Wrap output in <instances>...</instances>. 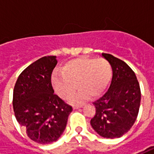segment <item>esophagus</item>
<instances>
[{
  "label": "esophagus",
  "mask_w": 154,
  "mask_h": 154,
  "mask_svg": "<svg viewBox=\"0 0 154 154\" xmlns=\"http://www.w3.org/2000/svg\"><path fill=\"white\" fill-rule=\"evenodd\" d=\"M82 106H83V105H76V106H73V109L76 110V109H78V108H81Z\"/></svg>",
  "instance_id": "obj_1"
}]
</instances>
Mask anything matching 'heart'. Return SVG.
<instances>
[{
    "label": "heart",
    "mask_w": 154,
    "mask_h": 154,
    "mask_svg": "<svg viewBox=\"0 0 154 154\" xmlns=\"http://www.w3.org/2000/svg\"><path fill=\"white\" fill-rule=\"evenodd\" d=\"M113 76L111 64L103 58L81 57L67 61L62 71H54L52 84L56 93L67 99L80 87L76 95L71 97L72 102H81L100 97L106 90Z\"/></svg>",
    "instance_id": "obj_1"
}]
</instances>
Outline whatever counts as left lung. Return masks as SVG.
I'll list each match as a JSON object with an SVG mask.
<instances>
[{
  "mask_svg": "<svg viewBox=\"0 0 154 154\" xmlns=\"http://www.w3.org/2000/svg\"><path fill=\"white\" fill-rule=\"evenodd\" d=\"M112 66L110 88L93 102L96 115L91 119L94 130L104 138H119L131 129L139 114L141 91L134 72L113 55L102 54Z\"/></svg>",
  "mask_w": 154,
  "mask_h": 154,
  "instance_id": "1",
  "label": "left lung"
}]
</instances>
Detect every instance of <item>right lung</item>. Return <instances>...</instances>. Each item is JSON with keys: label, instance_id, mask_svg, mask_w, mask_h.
<instances>
[{"label": "right lung", "instance_id": "obj_1", "mask_svg": "<svg viewBox=\"0 0 154 154\" xmlns=\"http://www.w3.org/2000/svg\"><path fill=\"white\" fill-rule=\"evenodd\" d=\"M56 56L43 57L20 74L13 91L16 120L29 139L40 144L57 141L72 107L54 94L51 76Z\"/></svg>", "mask_w": 154, "mask_h": 154}]
</instances>
